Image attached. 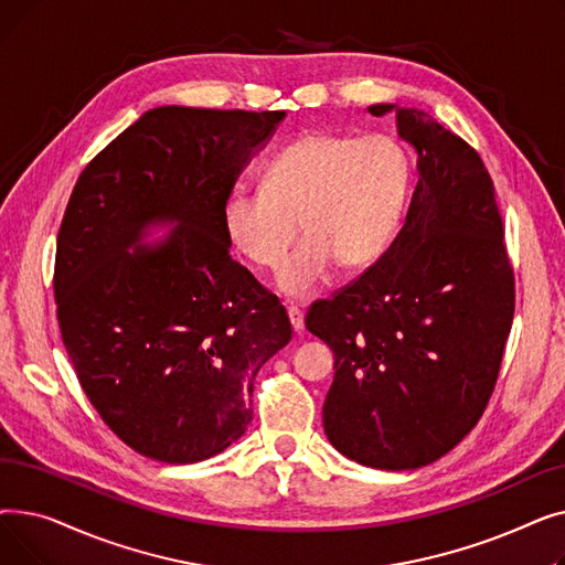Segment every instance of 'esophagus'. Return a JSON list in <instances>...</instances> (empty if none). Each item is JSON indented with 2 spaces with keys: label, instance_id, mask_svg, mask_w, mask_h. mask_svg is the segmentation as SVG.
Listing matches in <instances>:
<instances>
[{
  "label": "esophagus",
  "instance_id": "1",
  "mask_svg": "<svg viewBox=\"0 0 565 565\" xmlns=\"http://www.w3.org/2000/svg\"><path fill=\"white\" fill-rule=\"evenodd\" d=\"M288 320L292 324V330L298 332V334L305 330V313H302V309L298 305H290L288 307Z\"/></svg>",
  "mask_w": 565,
  "mask_h": 565
}]
</instances>
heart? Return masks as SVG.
<instances>
[{"instance_id":"obj_1","label":"heart","mask_w":565,"mask_h":565,"mask_svg":"<svg viewBox=\"0 0 565 565\" xmlns=\"http://www.w3.org/2000/svg\"><path fill=\"white\" fill-rule=\"evenodd\" d=\"M407 178L405 151L392 137L307 132L263 167L260 188L241 185L224 199L222 231L237 256L273 270L302 222L307 237L281 265L277 284L307 298L328 281L334 260L358 270L384 254Z\"/></svg>"}]
</instances>
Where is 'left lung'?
Here are the masks:
<instances>
[{
  "mask_svg": "<svg viewBox=\"0 0 565 565\" xmlns=\"http://www.w3.org/2000/svg\"><path fill=\"white\" fill-rule=\"evenodd\" d=\"M396 118L419 153L405 224L369 270L316 300L305 324L334 352L322 405L332 447L401 471L449 454L483 417L513 324L515 275L477 148L426 111Z\"/></svg>",
  "mask_w": 565,
  "mask_h": 565,
  "instance_id": "left-lung-1",
  "label": "left lung"
}]
</instances>
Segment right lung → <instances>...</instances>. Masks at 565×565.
Segmentation results:
<instances>
[{
  "instance_id": "right-lung-1",
  "label": "right lung",
  "mask_w": 565,
  "mask_h": 565,
  "mask_svg": "<svg viewBox=\"0 0 565 565\" xmlns=\"http://www.w3.org/2000/svg\"><path fill=\"white\" fill-rule=\"evenodd\" d=\"M286 111L148 109L84 167L56 235V320L109 430L188 465L252 422L258 369L292 328L277 295L228 254L222 205ZM167 242L140 245L151 223ZM135 248V253L129 249Z\"/></svg>"
}]
</instances>
